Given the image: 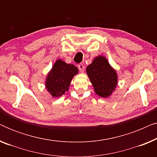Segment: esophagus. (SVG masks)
I'll return each mask as SVG.
<instances>
[{
    "instance_id": "obj_1",
    "label": "esophagus",
    "mask_w": 157,
    "mask_h": 157,
    "mask_svg": "<svg viewBox=\"0 0 157 157\" xmlns=\"http://www.w3.org/2000/svg\"><path fill=\"white\" fill-rule=\"evenodd\" d=\"M78 68L79 71H80V72L83 73V71H84V68H85V67H84V65H83V63L78 64Z\"/></svg>"
}]
</instances>
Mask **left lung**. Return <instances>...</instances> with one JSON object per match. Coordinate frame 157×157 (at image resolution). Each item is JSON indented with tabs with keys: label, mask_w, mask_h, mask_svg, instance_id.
Here are the masks:
<instances>
[{
	"label": "left lung",
	"mask_w": 157,
	"mask_h": 157,
	"mask_svg": "<svg viewBox=\"0 0 157 157\" xmlns=\"http://www.w3.org/2000/svg\"><path fill=\"white\" fill-rule=\"evenodd\" d=\"M86 73L97 95L103 98L111 95L117 87L118 76L106 58L96 57L86 67Z\"/></svg>",
	"instance_id": "1"
}]
</instances>
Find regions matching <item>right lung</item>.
<instances>
[{
  "label": "right lung",
  "mask_w": 157,
  "mask_h": 157,
  "mask_svg": "<svg viewBox=\"0 0 157 157\" xmlns=\"http://www.w3.org/2000/svg\"><path fill=\"white\" fill-rule=\"evenodd\" d=\"M78 69L73 64L57 60L47 75L46 88L53 97H59L68 91L71 81Z\"/></svg>",
  "instance_id": "right-lung-1"
}]
</instances>
